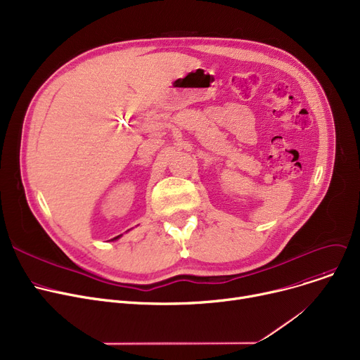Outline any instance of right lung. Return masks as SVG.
Returning <instances> with one entry per match:
<instances>
[{"instance_id":"add662e5","label":"right lung","mask_w":360,"mask_h":360,"mask_svg":"<svg viewBox=\"0 0 360 360\" xmlns=\"http://www.w3.org/2000/svg\"><path fill=\"white\" fill-rule=\"evenodd\" d=\"M121 236H122V235H118V236H115V238H112V239H110V240H117V239H120V238H121Z\"/></svg>"}]
</instances>
